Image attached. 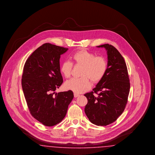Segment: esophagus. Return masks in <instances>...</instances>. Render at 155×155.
<instances>
[{
	"label": "esophagus",
	"instance_id": "obj_1",
	"mask_svg": "<svg viewBox=\"0 0 155 155\" xmlns=\"http://www.w3.org/2000/svg\"><path fill=\"white\" fill-rule=\"evenodd\" d=\"M74 97H77L80 96V95H79V94H77V93H74Z\"/></svg>",
	"mask_w": 155,
	"mask_h": 155
}]
</instances>
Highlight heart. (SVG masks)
Masks as SVG:
<instances>
[{"instance_id":"1","label":"heart","mask_w":155,"mask_h":155,"mask_svg":"<svg viewBox=\"0 0 155 155\" xmlns=\"http://www.w3.org/2000/svg\"><path fill=\"white\" fill-rule=\"evenodd\" d=\"M71 58L75 66H81L80 78H73L65 83L66 88L77 94L83 93L91 87V80L94 83L101 81L107 70V63L103 56L96 55L85 49H81L75 52ZM73 69V63L64 61L60 66V72L66 78L70 77Z\"/></svg>"}]
</instances>
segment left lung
Wrapping results in <instances>:
<instances>
[{"instance_id":"left-lung-1","label":"left lung","mask_w":155,"mask_h":155,"mask_svg":"<svg viewBox=\"0 0 155 155\" xmlns=\"http://www.w3.org/2000/svg\"><path fill=\"white\" fill-rule=\"evenodd\" d=\"M97 47L107 51V70L93 91L84 95L88 99L85 113L92 123L106 126L114 122L124 110L130 83L125 60L117 49L107 44Z\"/></svg>"}]
</instances>
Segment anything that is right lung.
Segmentation results:
<instances>
[{
  "mask_svg": "<svg viewBox=\"0 0 155 155\" xmlns=\"http://www.w3.org/2000/svg\"><path fill=\"white\" fill-rule=\"evenodd\" d=\"M67 50L46 43L31 54L24 66L21 85L30 113L45 126L60 123L74 97L70 90L55 92L63 82L60 68V55Z\"/></svg>",
  "mask_w": 155,
  "mask_h": 155,
  "instance_id": "1",
  "label": "right lung"
}]
</instances>
